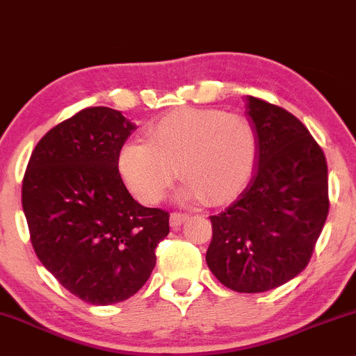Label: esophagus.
Here are the masks:
<instances>
[{
    "mask_svg": "<svg viewBox=\"0 0 356 356\" xmlns=\"http://www.w3.org/2000/svg\"><path fill=\"white\" fill-rule=\"evenodd\" d=\"M187 218H189V214H186V212H172L170 214V226L177 229V227H181L186 222Z\"/></svg>",
    "mask_w": 356,
    "mask_h": 356,
    "instance_id": "esophagus-1",
    "label": "esophagus"
}]
</instances>
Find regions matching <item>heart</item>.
I'll list each match as a JSON object with an SVG mask.
<instances>
[{
	"label": "heart",
	"instance_id": "b5f03b06",
	"mask_svg": "<svg viewBox=\"0 0 356 356\" xmlns=\"http://www.w3.org/2000/svg\"><path fill=\"white\" fill-rule=\"evenodd\" d=\"M257 159V134L238 113L179 108L147 129V142L130 140L118 152V170L144 204L162 201L179 175L182 195L209 204L229 202L243 192Z\"/></svg>",
	"mask_w": 356,
	"mask_h": 356
}]
</instances>
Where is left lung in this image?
Returning a JSON list of instances; mask_svg holds the SVG:
<instances>
[{
    "instance_id": "8db88e82",
    "label": "left lung",
    "mask_w": 356,
    "mask_h": 356,
    "mask_svg": "<svg viewBox=\"0 0 356 356\" xmlns=\"http://www.w3.org/2000/svg\"><path fill=\"white\" fill-rule=\"evenodd\" d=\"M248 115L257 134L254 175L239 199L211 216L206 261L226 288L263 293L308 266L330 211L328 165L288 110L249 97Z\"/></svg>"
}]
</instances>
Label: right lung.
Wrapping results in <instances>:
<instances>
[{
	"instance_id": "obj_1",
	"label": "right lung",
	"mask_w": 356,
	"mask_h": 356,
	"mask_svg": "<svg viewBox=\"0 0 356 356\" xmlns=\"http://www.w3.org/2000/svg\"><path fill=\"white\" fill-rule=\"evenodd\" d=\"M134 129L117 110L83 108L44 134L24 170L22 204L36 256L90 305L136 295L169 234V212L134 201L118 172Z\"/></svg>"
}]
</instances>
